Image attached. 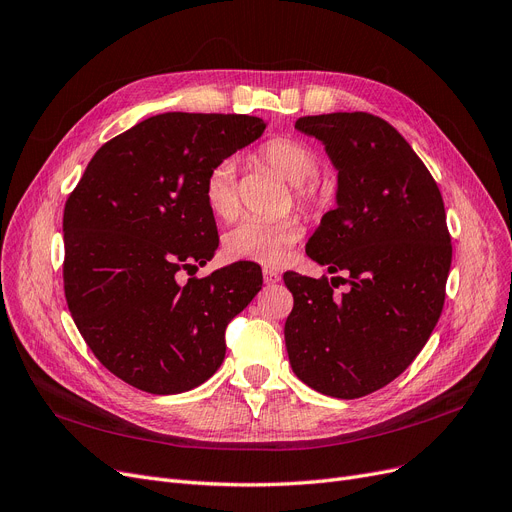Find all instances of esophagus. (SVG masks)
<instances>
[{
	"mask_svg": "<svg viewBox=\"0 0 512 512\" xmlns=\"http://www.w3.org/2000/svg\"><path fill=\"white\" fill-rule=\"evenodd\" d=\"M262 275H264V283H267V285H275V283L281 281V275L277 271H273V269H264Z\"/></svg>",
	"mask_w": 512,
	"mask_h": 512,
	"instance_id": "obj_1",
	"label": "esophagus"
}]
</instances>
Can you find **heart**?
I'll list each match as a JSON object with an SVG mask.
<instances>
[{
  "label": "heart",
  "instance_id": "1",
  "mask_svg": "<svg viewBox=\"0 0 512 512\" xmlns=\"http://www.w3.org/2000/svg\"><path fill=\"white\" fill-rule=\"evenodd\" d=\"M258 157L294 187V201L300 210H313L323 201V189L317 185L319 157L317 153L294 138H273L264 142ZM203 199L216 218L231 220L239 212V195L235 182V163L218 161L203 180ZM302 237L300 222L294 218L237 222L222 237V248L233 260H245L279 267L290 258L294 245Z\"/></svg>",
  "mask_w": 512,
  "mask_h": 512
}]
</instances>
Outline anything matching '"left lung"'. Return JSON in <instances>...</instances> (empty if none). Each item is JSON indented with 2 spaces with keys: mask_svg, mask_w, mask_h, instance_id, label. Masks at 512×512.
<instances>
[{
  "mask_svg": "<svg viewBox=\"0 0 512 512\" xmlns=\"http://www.w3.org/2000/svg\"><path fill=\"white\" fill-rule=\"evenodd\" d=\"M338 170L336 210L323 214L306 254L330 273H285L294 296L285 346L294 374L336 399L393 382L431 338L452 264L437 182L391 124L370 113L296 121ZM336 278L350 283L333 294Z\"/></svg>",
  "mask_w": 512,
  "mask_h": 512,
  "instance_id": "obj_1",
  "label": "left lung"
}]
</instances>
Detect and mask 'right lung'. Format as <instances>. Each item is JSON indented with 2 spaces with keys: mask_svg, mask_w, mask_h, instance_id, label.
I'll use <instances>...</instances> for the list:
<instances>
[{
  "mask_svg": "<svg viewBox=\"0 0 512 512\" xmlns=\"http://www.w3.org/2000/svg\"><path fill=\"white\" fill-rule=\"evenodd\" d=\"M267 124L250 115L161 113L102 145L69 195L65 296L90 351L151 395L206 382L224 361V330L260 292L254 262L185 285L218 248L203 180Z\"/></svg>",
  "mask_w": 512,
  "mask_h": 512,
  "instance_id": "1",
  "label": "right lung"
}]
</instances>
